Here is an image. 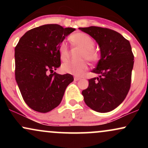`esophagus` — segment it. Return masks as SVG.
<instances>
[{"label":"esophagus","instance_id":"34e87169","mask_svg":"<svg viewBox=\"0 0 148 148\" xmlns=\"http://www.w3.org/2000/svg\"><path fill=\"white\" fill-rule=\"evenodd\" d=\"M74 81H79V80L81 79V78L78 77V76H74Z\"/></svg>","mask_w":148,"mask_h":148}]
</instances>
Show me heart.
Listing matches in <instances>:
<instances>
[{
    "label": "heart",
    "instance_id": "heart-1",
    "mask_svg": "<svg viewBox=\"0 0 148 148\" xmlns=\"http://www.w3.org/2000/svg\"><path fill=\"white\" fill-rule=\"evenodd\" d=\"M74 47L81 49L79 58H85L91 63L97 62L99 59V53L94 49L95 42L87 34L76 33L69 37ZM59 55L62 61H65L69 57V49L64 42H62L59 47ZM88 64L84 59L79 60H70L64 62L62 65V70L67 74L81 76L87 70Z\"/></svg>",
    "mask_w": 148,
    "mask_h": 148
}]
</instances>
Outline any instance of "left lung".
Listing matches in <instances>:
<instances>
[{
	"mask_svg": "<svg viewBox=\"0 0 148 148\" xmlns=\"http://www.w3.org/2000/svg\"><path fill=\"white\" fill-rule=\"evenodd\" d=\"M95 40L101 58L92 72L99 77L88 80L82 91L85 103L99 113L113 111L126 97L130 89L134 54L128 40L113 30L101 27L79 28Z\"/></svg>",
	"mask_w": 148,
	"mask_h": 148,
	"instance_id": "left-lung-1",
	"label": "left lung"
}]
</instances>
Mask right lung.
<instances>
[{
	"instance_id": "obj_1",
	"label": "right lung",
	"mask_w": 148,
	"mask_h": 148,
	"mask_svg": "<svg viewBox=\"0 0 148 148\" xmlns=\"http://www.w3.org/2000/svg\"><path fill=\"white\" fill-rule=\"evenodd\" d=\"M74 30L43 25L26 32L15 47V79L23 100L34 111L47 113L57 107L74 81L69 74L52 72L60 66V44Z\"/></svg>"
}]
</instances>
